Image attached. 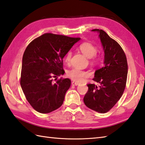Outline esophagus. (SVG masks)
<instances>
[{
  "label": "esophagus",
  "mask_w": 145,
  "mask_h": 145,
  "mask_svg": "<svg viewBox=\"0 0 145 145\" xmlns=\"http://www.w3.org/2000/svg\"><path fill=\"white\" fill-rule=\"evenodd\" d=\"M72 85H75V86L79 85V84H78V82H72Z\"/></svg>",
  "instance_id": "1"
}]
</instances>
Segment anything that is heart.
<instances>
[{
    "label": "heart",
    "instance_id": "1",
    "mask_svg": "<svg viewBox=\"0 0 145 145\" xmlns=\"http://www.w3.org/2000/svg\"><path fill=\"white\" fill-rule=\"evenodd\" d=\"M79 48L82 53L88 58L93 57L96 55L97 52V48L96 47L90 42L82 43L79 46ZM71 56H72V53L70 52H68L65 57V59L67 63H69ZM89 75H90V73L88 71L76 69V68H73L68 71L67 73V76L68 77L76 82H82L85 78L88 77Z\"/></svg>",
    "mask_w": 145,
    "mask_h": 145
}]
</instances>
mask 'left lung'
<instances>
[{
    "instance_id": "obj_1",
    "label": "left lung",
    "mask_w": 145,
    "mask_h": 145,
    "mask_svg": "<svg viewBox=\"0 0 145 145\" xmlns=\"http://www.w3.org/2000/svg\"><path fill=\"white\" fill-rule=\"evenodd\" d=\"M104 51V66L95 71V82L99 84H88V90L84 101L89 108L105 113L112 109L121 97L125 90L128 74L127 57L118 43L110 37L103 30L93 29Z\"/></svg>"
}]
</instances>
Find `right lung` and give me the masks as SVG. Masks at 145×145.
<instances>
[{
  "label": "right lung",
  "mask_w": 145,
  "mask_h": 145,
  "mask_svg": "<svg viewBox=\"0 0 145 145\" xmlns=\"http://www.w3.org/2000/svg\"><path fill=\"white\" fill-rule=\"evenodd\" d=\"M80 38L45 33L27 46L23 55L20 85L27 101L37 112L48 113L63 103L70 87L69 78L53 83L64 74L63 58Z\"/></svg>",
  "instance_id": "add662e5"
}]
</instances>
